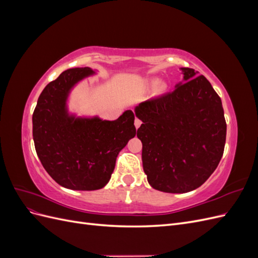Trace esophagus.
Returning a JSON list of instances; mask_svg holds the SVG:
<instances>
[{"instance_id":"obj_1","label":"esophagus","mask_w":258,"mask_h":258,"mask_svg":"<svg viewBox=\"0 0 258 258\" xmlns=\"http://www.w3.org/2000/svg\"><path fill=\"white\" fill-rule=\"evenodd\" d=\"M141 123H142L141 119L136 118V120H135V126H136V128H137V129H138L140 126H141Z\"/></svg>"}]
</instances>
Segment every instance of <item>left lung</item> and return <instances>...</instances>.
<instances>
[{"label":"left lung","instance_id":"1","mask_svg":"<svg viewBox=\"0 0 258 258\" xmlns=\"http://www.w3.org/2000/svg\"><path fill=\"white\" fill-rule=\"evenodd\" d=\"M183 84L136 107L147 181L165 192L198 188L220 163L226 142L222 100L204 75L182 68Z\"/></svg>","mask_w":258,"mask_h":258}]
</instances>
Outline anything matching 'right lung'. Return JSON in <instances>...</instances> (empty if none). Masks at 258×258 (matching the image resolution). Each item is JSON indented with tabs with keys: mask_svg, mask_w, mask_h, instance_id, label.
Segmentation results:
<instances>
[{
	"mask_svg": "<svg viewBox=\"0 0 258 258\" xmlns=\"http://www.w3.org/2000/svg\"><path fill=\"white\" fill-rule=\"evenodd\" d=\"M93 74L90 68L69 69L38 97L32 116L36 154L59 185L73 190H96L110 181L118 153L136 136L135 114L116 120L76 118L67 110L73 86Z\"/></svg>",
	"mask_w": 258,
	"mask_h": 258,
	"instance_id": "right-lung-1",
	"label": "right lung"
}]
</instances>
